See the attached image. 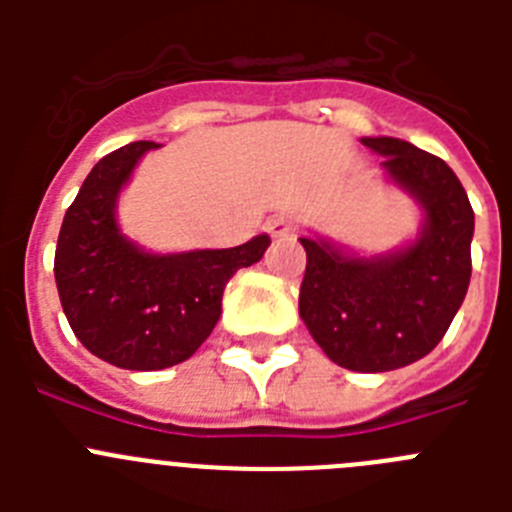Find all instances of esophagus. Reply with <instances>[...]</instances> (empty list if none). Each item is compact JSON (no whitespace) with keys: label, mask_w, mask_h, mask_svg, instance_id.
<instances>
[{"label":"esophagus","mask_w":512,"mask_h":512,"mask_svg":"<svg viewBox=\"0 0 512 512\" xmlns=\"http://www.w3.org/2000/svg\"><path fill=\"white\" fill-rule=\"evenodd\" d=\"M297 230V217L289 215V212H279V215H274L269 220V233L274 235V238H284V235L295 233Z\"/></svg>","instance_id":"esophagus-1"}]
</instances>
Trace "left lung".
I'll list each match as a JSON object with an SVG mask.
<instances>
[{"label":"left lung","instance_id":"obj_1","mask_svg":"<svg viewBox=\"0 0 512 512\" xmlns=\"http://www.w3.org/2000/svg\"><path fill=\"white\" fill-rule=\"evenodd\" d=\"M425 212L418 241L356 259L325 241L307 251L300 315L330 361L351 372H392L438 346L472 277L474 210L443 158L400 138H361Z\"/></svg>","mask_w":512,"mask_h":512}]
</instances>
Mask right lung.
<instances>
[{
    "instance_id": "right-lung-1",
    "label": "right lung",
    "mask_w": 512,
    "mask_h": 512,
    "mask_svg": "<svg viewBox=\"0 0 512 512\" xmlns=\"http://www.w3.org/2000/svg\"><path fill=\"white\" fill-rule=\"evenodd\" d=\"M158 143L122 146L89 171L58 233V297L74 336L133 372L182 364L220 318L225 284L269 248V235L223 251L143 253L120 235L115 202L138 158Z\"/></svg>"
}]
</instances>
